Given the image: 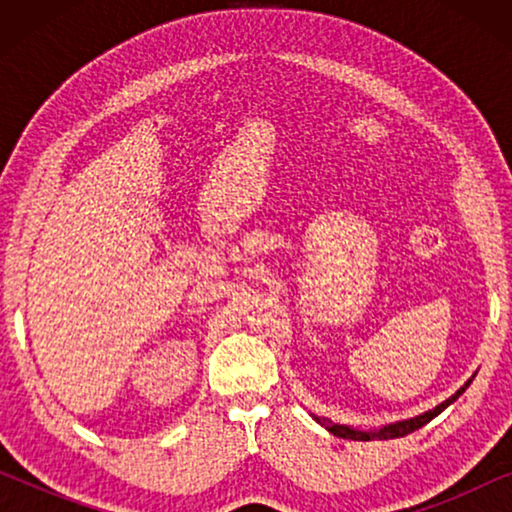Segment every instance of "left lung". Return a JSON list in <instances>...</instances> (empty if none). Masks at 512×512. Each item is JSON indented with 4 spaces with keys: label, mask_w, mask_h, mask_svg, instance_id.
Listing matches in <instances>:
<instances>
[{
    "label": "left lung",
    "mask_w": 512,
    "mask_h": 512,
    "mask_svg": "<svg viewBox=\"0 0 512 512\" xmlns=\"http://www.w3.org/2000/svg\"><path fill=\"white\" fill-rule=\"evenodd\" d=\"M473 377L464 384V387L454 391L450 398H445L443 403H438L433 410H426V412H422V415L410 417V419H401V422L384 424V426H380V429H354V426L331 422V419H326V417H317V415H312V417H314V422L321 424L328 433H333V436H338V438H347V440H391V438H401V436H408V433H412V431L422 429V426L429 424L433 417H438L440 412L447 408V405H452L454 401H457V398L464 394L468 387H471Z\"/></svg>",
    "instance_id": "1"
}]
</instances>
